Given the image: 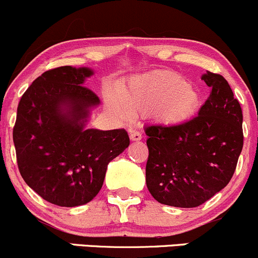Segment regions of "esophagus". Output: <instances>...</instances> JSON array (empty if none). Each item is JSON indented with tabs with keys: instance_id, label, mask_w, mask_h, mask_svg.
I'll return each instance as SVG.
<instances>
[{
	"instance_id": "obj_1",
	"label": "esophagus",
	"mask_w": 258,
	"mask_h": 258,
	"mask_svg": "<svg viewBox=\"0 0 258 258\" xmlns=\"http://www.w3.org/2000/svg\"><path fill=\"white\" fill-rule=\"evenodd\" d=\"M130 138H131V141H141L142 140V134H141L140 131L132 130V131L130 132Z\"/></svg>"
}]
</instances>
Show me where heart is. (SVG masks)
I'll return each mask as SVG.
<instances>
[{
	"label": "heart",
	"mask_w": 258,
	"mask_h": 258,
	"mask_svg": "<svg viewBox=\"0 0 258 258\" xmlns=\"http://www.w3.org/2000/svg\"><path fill=\"white\" fill-rule=\"evenodd\" d=\"M196 88L174 72H155L131 79L117 90V100L106 95V104L128 116L152 111L165 123H181L189 120L200 106Z\"/></svg>",
	"instance_id": "b5f03b06"
}]
</instances>
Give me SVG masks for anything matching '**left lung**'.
Masks as SVG:
<instances>
[{
    "label": "left lung",
    "instance_id": "left-lung-1",
    "mask_svg": "<svg viewBox=\"0 0 258 258\" xmlns=\"http://www.w3.org/2000/svg\"><path fill=\"white\" fill-rule=\"evenodd\" d=\"M211 94L192 120L174 126L151 124L146 182L161 205L198 207L233 177L244 146L242 111L223 76H202Z\"/></svg>",
    "mask_w": 258,
    "mask_h": 258
}]
</instances>
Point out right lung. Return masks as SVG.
I'll use <instances>...</instances> for the list:
<instances>
[{
  "instance_id": "add662e5",
  "label": "right lung",
  "mask_w": 258,
  "mask_h": 258,
  "mask_svg": "<svg viewBox=\"0 0 258 258\" xmlns=\"http://www.w3.org/2000/svg\"><path fill=\"white\" fill-rule=\"evenodd\" d=\"M87 67L44 72L25 90L13 128L17 163L30 188L52 205L90 202L103 186L107 164L130 146L123 128H86L100 100L83 86Z\"/></svg>"
}]
</instances>
